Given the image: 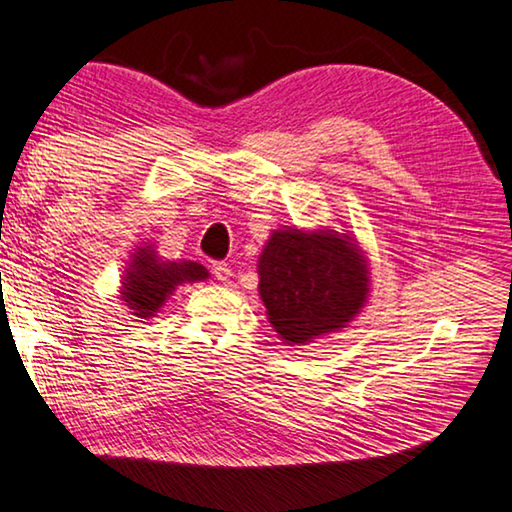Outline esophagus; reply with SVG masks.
Here are the masks:
<instances>
[{
	"label": "esophagus",
	"mask_w": 512,
	"mask_h": 512,
	"mask_svg": "<svg viewBox=\"0 0 512 512\" xmlns=\"http://www.w3.org/2000/svg\"><path fill=\"white\" fill-rule=\"evenodd\" d=\"M213 274H215V279L217 281H222V283H229L231 281V276H233V270L226 263H213Z\"/></svg>",
	"instance_id": "obj_1"
}]
</instances>
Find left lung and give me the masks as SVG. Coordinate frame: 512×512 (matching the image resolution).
Segmentation results:
<instances>
[{"label":"left lung","instance_id":"1","mask_svg":"<svg viewBox=\"0 0 512 512\" xmlns=\"http://www.w3.org/2000/svg\"><path fill=\"white\" fill-rule=\"evenodd\" d=\"M372 290L370 258L354 233L333 226L274 229L258 256V295L267 322L288 345L342 331Z\"/></svg>","mask_w":512,"mask_h":512}]
</instances>
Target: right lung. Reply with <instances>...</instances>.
I'll return each mask as SVG.
<instances>
[{"mask_svg": "<svg viewBox=\"0 0 512 512\" xmlns=\"http://www.w3.org/2000/svg\"><path fill=\"white\" fill-rule=\"evenodd\" d=\"M208 270L195 261H165L158 256L154 242H142L129 256L127 270L122 274L120 299L133 317L149 320L165 306L174 290L183 283L208 279Z\"/></svg>", "mask_w": 512, "mask_h": 512, "instance_id": "1", "label": "right lung"}]
</instances>
